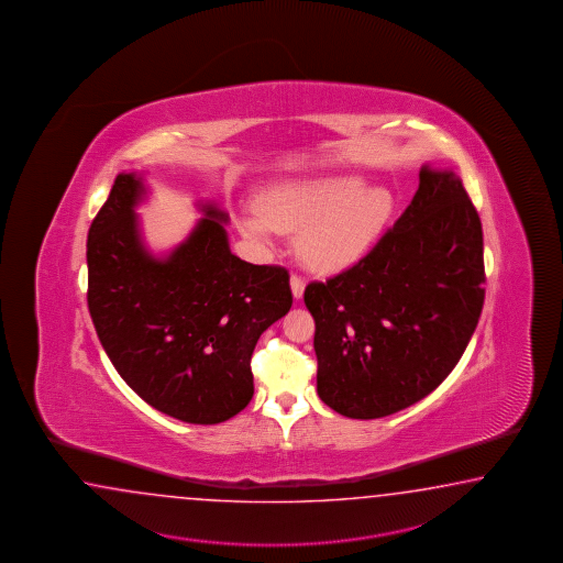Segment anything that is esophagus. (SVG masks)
<instances>
[{"instance_id":"1","label":"esophagus","mask_w":563,"mask_h":563,"mask_svg":"<svg viewBox=\"0 0 563 563\" xmlns=\"http://www.w3.org/2000/svg\"><path fill=\"white\" fill-rule=\"evenodd\" d=\"M290 290H292V297L300 299L302 292H305V280L299 275L290 276Z\"/></svg>"}]
</instances>
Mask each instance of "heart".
I'll return each mask as SVG.
<instances>
[{"label": "heart", "instance_id": "b5f03b06", "mask_svg": "<svg viewBox=\"0 0 563 563\" xmlns=\"http://www.w3.org/2000/svg\"><path fill=\"white\" fill-rule=\"evenodd\" d=\"M394 210L391 189L365 186L360 175H335L276 186L261 208L238 218V225L261 244H268L276 230L300 232L302 263L319 273H339L374 249Z\"/></svg>", "mask_w": 563, "mask_h": 563}]
</instances>
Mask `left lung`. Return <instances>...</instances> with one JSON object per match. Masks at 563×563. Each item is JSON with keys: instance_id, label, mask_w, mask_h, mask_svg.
I'll use <instances>...</instances> for the list:
<instances>
[{"instance_id": "8db88e82", "label": "left lung", "mask_w": 563, "mask_h": 563, "mask_svg": "<svg viewBox=\"0 0 563 563\" xmlns=\"http://www.w3.org/2000/svg\"><path fill=\"white\" fill-rule=\"evenodd\" d=\"M483 302L481 218L459 175L424 165L410 206L372 252L305 288L319 398L355 420L422 400L463 357Z\"/></svg>"}]
</instances>
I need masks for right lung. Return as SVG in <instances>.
Returning <instances> with one entry per match:
<instances>
[{
  "mask_svg": "<svg viewBox=\"0 0 563 563\" xmlns=\"http://www.w3.org/2000/svg\"><path fill=\"white\" fill-rule=\"evenodd\" d=\"M137 174H119L88 230V311L114 369L155 410L220 424L252 400L256 341L292 305L287 268L230 252L228 216L203 218L167 256H153L135 213Z\"/></svg>",
  "mask_w": 563,
  "mask_h": 563,
  "instance_id": "add662e5",
  "label": "right lung"
}]
</instances>
